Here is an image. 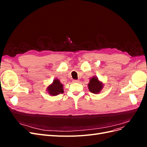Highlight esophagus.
<instances>
[{
  "instance_id": "1",
  "label": "esophagus",
  "mask_w": 147,
  "mask_h": 147,
  "mask_svg": "<svg viewBox=\"0 0 147 147\" xmlns=\"http://www.w3.org/2000/svg\"><path fill=\"white\" fill-rule=\"evenodd\" d=\"M73 82L74 83H78V82H79V80H74Z\"/></svg>"
}]
</instances>
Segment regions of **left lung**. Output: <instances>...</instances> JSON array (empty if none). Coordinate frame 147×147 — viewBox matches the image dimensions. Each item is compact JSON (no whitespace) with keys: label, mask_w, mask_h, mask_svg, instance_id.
I'll return each instance as SVG.
<instances>
[{"label":"left lung","mask_w":147,"mask_h":147,"mask_svg":"<svg viewBox=\"0 0 147 147\" xmlns=\"http://www.w3.org/2000/svg\"><path fill=\"white\" fill-rule=\"evenodd\" d=\"M88 86L89 91L91 92L94 94H98L103 88L104 83L100 81L96 76H94L90 78Z\"/></svg>","instance_id":"left-lung-1"}]
</instances>
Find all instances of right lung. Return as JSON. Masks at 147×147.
<instances>
[{
	"label": "right lung",
	"mask_w": 147,
	"mask_h": 147,
	"mask_svg": "<svg viewBox=\"0 0 147 147\" xmlns=\"http://www.w3.org/2000/svg\"><path fill=\"white\" fill-rule=\"evenodd\" d=\"M63 84L60 82L59 79L56 78L53 83L47 88V91L50 96H55L64 92Z\"/></svg>",
	"instance_id": "obj_1"
}]
</instances>
